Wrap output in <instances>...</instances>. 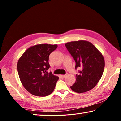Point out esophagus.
Segmentation results:
<instances>
[{
	"label": "esophagus",
	"instance_id": "34e87169",
	"mask_svg": "<svg viewBox=\"0 0 121 121\" xmlns=\"http://www.w3.org/2000/svg\"><path fill=\"white\" fill-rule=\"evenodd\" d=\"M59 77H60V78H64L65 77V75H59Z\"/></svg>",
	"mask_w": 121,
	"mask_h": 121
}]
</instances>
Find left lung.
<instances>
[{
  "mask_svg": "<svg viewBox=\"0 0 121 121\" xmlns=\"http://www.w3.org/2000/svg\"><path fill=\"white\" fill-rule=\"evenodd\" d=\"M65 46L75 61V69H82L76 74V82L70 86L71 89L82 93L93 89L100 80L105 68L101 53L87 41H72Z\"/></svg>",
  "mask_w": 121,
  "mask_h": 121,
  "instance_id": "obj_1",
  "label": "left lung"
}]
</instances>
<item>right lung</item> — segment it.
I'll return each instance as SVG.
<instances>
[{"label": "right lung", "instance_id": "add662e5", "mask_svg": "<svg viewBox=\"0 0 121 121\" xmlns=\"http://www.w3.org/2000/svg\"><path fill=\"white\" fill-rule=\"evenodd\" d=\"M57 46L48 44L31 46L18 60L17 72L21 83L32 95L46 96L54 90L59 78L47 70L50 67L49 54Z\"/></svg>", "mask_w": 121, "mask_h": 121}]
</instances>
